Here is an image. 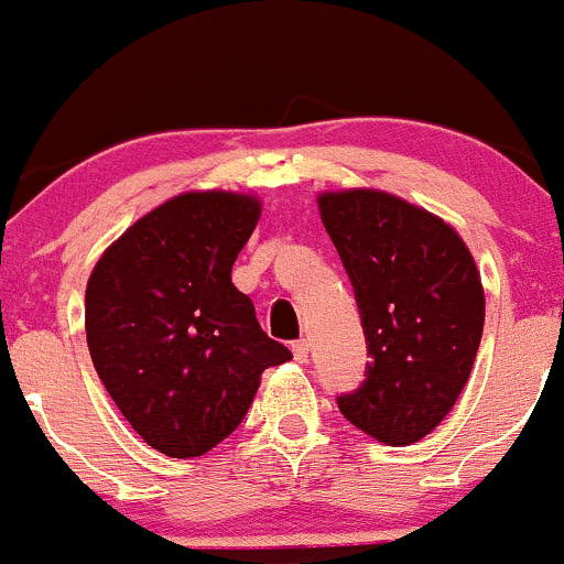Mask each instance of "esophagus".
I'll list each match as a JSON object with an SVG mask.
<instances>
[{
	"label": "esophagus",
	"mask_w": 564,
	"mask_h": 564,
	"mask_svg": "<svg viewBox=\"0 0 564 564\" xmlns=\"http://www.w3.org/2000/svg\"><path fill=\"white\" fill-rule=\"evenodd\" d=\"M293 356H295V361H299V364L310 361V341H306V339L293 341Z\"/></svg>",
	"instance_id": "34e87169"
}]
</instances>
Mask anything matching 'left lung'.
Returning <instances> with one entry per match:
<instances>
[{
	"instance_id": "obj_1",
	"label": "left lung",
	"mask_w": 564,
	"mask_h": 564,
	"mask_svg": "<svg viewBox=\"0 0 564 564\" xmlns=\"http://www.w3.org/2000/svg\"><path fill=\"white\" fill-rule=\"evenodd\" d=\"M317 208L361 312L367 380L336 399L377 443L412 445L454 410L478 356L480 271L445 219L382 189H336Z\"/></svg>"
}]
</instances>
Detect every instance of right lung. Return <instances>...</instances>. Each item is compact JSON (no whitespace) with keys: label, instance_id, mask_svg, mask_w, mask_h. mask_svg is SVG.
I'll return each instance as SVG.
<instances>
[{"label":"right lung","instance_id":"add662e5","mask_svg":"<svg viewBox=\"0 0 564 564\" xmlns=\"http://www.w3.org/2000/svg\"><path fill=\"white\" fill-rule=\"evenodd\" d=\"M260 197L193 189L132 223L86 284V341L102 386L152 448L203 456L247 415L260 375L290 361L230 280Z\"/></svg>","mask_w":564,"mask_h":564}]
</instances>
